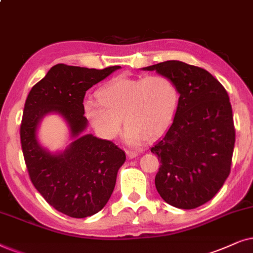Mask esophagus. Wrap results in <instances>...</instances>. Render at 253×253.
<instances>
[{
    "label": "esophagus",
    "mask_w": 253,
    "mask_h": 253,
    "mask_svg": "<svg viewBox=\"0 0 253 253\" xmlns=\"http://www.w3.org/2000/svg\"><path fill=\"white\" fill-rule=\"evenodd\" d=\"M126 154H127V157L128 158H135L137 155H139V153L135 150H126Z\"/></svg>",
    "instance_id": "obj_1"
}]
</instances>
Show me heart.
I'll return each mask as SVG.
<instances>
[{
  "instance_id": "b5f03b06",
  "label": "heart",
  "mask_w": 253,
  "mask_h": 253,
  "mask_svg": "<svg viewBox=\"0 0 253 253\" xmlns=\"http://www.w3.org/2000/svg\"><path fill=\"white\" fill-rule=\"evenodd\" d=\"M99 100L87 98L83 111L96 132L107 140L117 137L121 120L130 143L154 140L172 123L179 93L172 80L164 75L118 76L100 87Z\"/></svg>"
}]
</instances>
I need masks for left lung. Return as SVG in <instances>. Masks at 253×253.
I'll return each mask as SVG.
<instances>
[{
  "label": "left lung",
  "mask_w": 253,
  "mask_h": 253,
  "mask_svg": "<svg viewBox=\"0 0 253 253\" xmlns=\"http://www.w3.org/2000/svg\"><path fill=\"white\" fill-rule=\"evenodd\" d=\"M143 69L169 77L180 95L170 128L150 149L161 163L156 190L171 206L193 210L210 201L230 173L236 135L228 92L207 70L181 61Z\"/></svg>",
  "instance_id": "left-lung-1"
}]
</instances>
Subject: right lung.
<instances>
[{"mask_svg":"<svg viewBox=\"0 0 253 253\" xmlns=\"http://www.w3.org/2000/svg\"><path fill=\"white\" fill-rule=\"evenodd\" d=\"M119 68L59 63L32 86L26 98L21 143L30 179L50 206L70 217H87L103 210L116 186L118 170L126 161L125 151L112 141L82 135L87 123L83 111L85 92ZM49 112L65 118L74 137L62 154H49L36 141V127Z\"/></svg>","mask_w":253,"mask_h":253,"instance_id":"obj_1","label":"right lung"}]
</instances>
